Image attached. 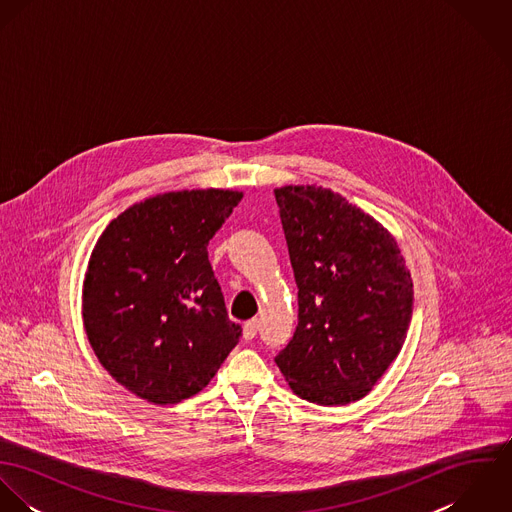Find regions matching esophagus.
<instances>
[{"instance_id": "esophagus-1", "label": "esophagus", "mask_w": 512, "mask_h": 512, "mask_svg": "<svg viewBox=\"0 0 512 512\" xmlns=\"http://www.w3.org/2000/svg\"><path fill=\"white\" fill-rule=\"evenodd\" d=\"M258 327H260V321H258V319H250V321H246V323H244V329H242L244 339H246V341L254 339V337H256V333H258Z\"/></svg>"}]
</instances>
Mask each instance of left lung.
<instances>
[{"label": "left lung", "instance_id": "obj_1", "mask_svg": "<svg viewBox=\"0 0 512 512\" xmlns=\"http://www.w3.org/2000/svg\"><path fill=\"white\" fill-rule=\"evenodd\" d=\"M274 193L299 290L297 327L276 365L307 402H357L404 345L410 270L388 228L343 195L317 185Z\"/></svg>", "mask_w": 512, "mask_h": 512}]
</instances>
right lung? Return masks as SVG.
I'll use <instances>...</instances> for the list:
<instances>
[{
    "mask_svg": "<svg viewBox=\"0 0 512 512\" xmlns=\"http://www.w3.org/2000/svg\"><path fill=\"white\" fill-rule=\"evenodd\" d=\"M244 195L169 191L132 205L94 244L82 323L110 376L149 404L199 394L240 339L209 262V240Z\"/></svg>",
    "mask_w": 512,
    "mask_h": 512,
    "instance_id": "add662e5",
    "label": "right lung"
}]
</instances>
